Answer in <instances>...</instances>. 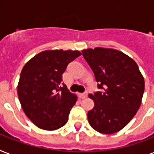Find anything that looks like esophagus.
Wrapping results in <instances>:
<instances>
[{"label": "esophagus", "mask_w": 154, "mask_h": 154, "mask_svg": "<svg viewBox=\"0 0 154 154\" xmlns=\"http://www.w3.org/2000/svg\"><path fill=\"white\" fill-rule=\"evenodd\" d=\"M78 97H79L81 99H84L87 97V94H78Z\"/></svg>", "instance_id": "esophagus-1"}]
</instances>
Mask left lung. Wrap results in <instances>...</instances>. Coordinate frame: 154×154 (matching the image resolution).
<instances>
[{
  "mask_svg": "<svg viewBox=\"0 0 154 154\" xmlns=\"http://www.w3.org/2000/svg\"><path fill=\"white\" fill-rule=\"evenodd\" d=\"M93 70L98 89L89 97L94 107L88 112L89 125L96 131L112 134L120 131L137 112L145 89L138 65L129 56L113 49L82 50Z\"/></svg>",
  "mask_w": 154,
  "mask_h": 154,
  "instance_id": "obj_1",
  "label": "left lung"
}]
</instances>
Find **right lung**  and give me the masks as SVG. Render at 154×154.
Returning a JSON list of instances; mask_svg holds the SVG:
<instances>
[{
    "label": "right lung",
    "instance_id": "right-lung-1",
    "mask_svg": "<svg viewBox=\"0 0 154 154\" xmlns=\"http://www.w3.org/2000/svg\"><path fill=\"white\" fill-rule=\"evenodd\" d=\"M81 55L79 51L46 50L24 65L18 97L25 115L40 129L56 130L67 123L77 97L61 83L62 74L67 65Z\"/></svg>",
    "mask_w": 154,
    "mask_h": 154
}]
</instances>
